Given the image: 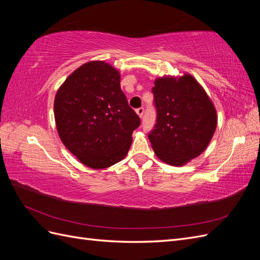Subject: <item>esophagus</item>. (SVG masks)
<instances>
[{"mask_svg": "<svg viewBox=\"0 0 260 260\" xmlns=\"http://www.w3.org/2000/svg\"><path fill=\"white\" fill-rule=\"evenodd\" d=\"M136 112H137V114H138L140 117H142V116L144 115V108H143V107L137 108V109H136Z\"/></svg>", "mask_w": 260, "mask_h": 260, "instance_id": "1", "label": "esophagus"}]
</instances>
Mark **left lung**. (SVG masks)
<instances>
[{
    "mask_svg": "<svg viewBox=\"0 0 260 260\" xmlns=\"http://www.w3.org/2000/svg\"><path fill=\"white\" fill-rule=\"evenodd\" d=\"M156 123L148 133L159 159L182 166L207 147L217 125L216 109L194 78H160L152 89Z\"/></svg>",
    "mask_w": 260,
    "mask_h": 260,
    "instance_id": "obj_1",
    "label": "left lung"
}]
</instances>
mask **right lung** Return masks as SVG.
<instances>
[{
  "label": "right lung",
  "instance_id": "obj_1",
  "mask_svg": "<svg viewBox=\"0 0 260 260\" xmlns=\"http://www.w3.org/2000/svg\"><path fill=\"white\" fill-rule=\"evenodd\" d=\"M54 115L64 145L85 166L102 169L127 155L141 124L120 89V76L104 61H90L56 93Z\"/></svg>",
  "mask_w": 260,
  "mask_h": 260
}]
</instances>
